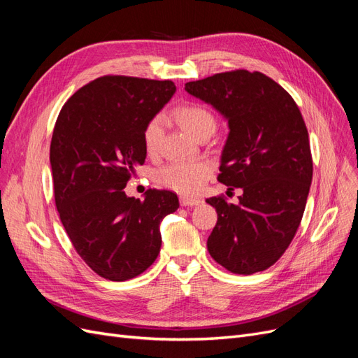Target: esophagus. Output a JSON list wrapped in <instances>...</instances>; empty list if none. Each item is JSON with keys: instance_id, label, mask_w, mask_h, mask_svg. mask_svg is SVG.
Returning <instances> with one entry per match:
<instances>
[{"instance_id": "34e87169", "label": "esophagus", "mask_w": 358, "mask_h": 358, "mask_svg": "<svg viewBox=\"0 0 358 358\" xmlns=\"http://www.w3.org/2000/svg\"><path fill=\"white\" fill-rule=\"evenodd\" d=\"M180 204L182 206H197L200 204L199 199H192V197H180Z\"/></svg>"}]
</instances>
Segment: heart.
Here are the masks:
<instances>
[{
  "instance_id": "heart-1",
  "label": "heart",
  "mask_w": 358,
  "mask_h": 358,
  "mask_svg": "<svg viewBox=\"0 0 358 358\" xmlns=\"http://www.w3.org/2000/svg\"><path fill=\"white\" fill-rule=\"evenodd\" d=\"M178 124L192 137H200L206 131H213L216 119L209 109L199 103H183L173 110ZM164 121L161 116L150 117L146 122L142 138L148 154H155L159 149ZM210 175V167L204 162H171L155 173L159 185L179 194L197 192Z\"/></svg>"
}]
</instances>
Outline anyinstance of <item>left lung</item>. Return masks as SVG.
Here are the masks:
<instances>
[{"instance_id":"left-lung-1","label":"left lung","mask_w":358,"mask_h":358,"mask_svg":"<svg viewBox=\"0 0 358 358\" xmlns=\"http://www.w3.org/2000/svg\"><path fill=\"white\" fill-rule=\"evenodd\" d=\"M229 119L218 180L242 188L239 203L206 201L218 213L208 239L229 272L252 275L273 266L299 230L312 182L309 134L299 106L268 76L231 70L185 83Z\"/></svg>"}]
</instances>
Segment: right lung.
Here are the masks:
<instances>
[{
	"instance_id": "add662e5",
	"label": "right lung",
	"mask_w": 358,
	"mask_h": 358,
	"mask_svg": "<svg viewBox=\"0 0 358 358\" xmlns=\"http://www.w3.org/2000/svg\"><path fill=\"white\" fill-rule=\"evenodd\" d=\"M175 91L171 80L107 74L76 91L58 115L50 166L59 220L76 252L104 279H133L150 267L159 222L179 208L167 189H148L145 200L124 191L146 158V122Z\"/></svg>"
}]
</instances>
